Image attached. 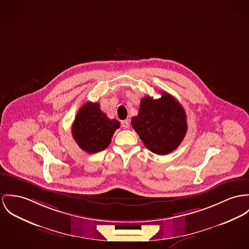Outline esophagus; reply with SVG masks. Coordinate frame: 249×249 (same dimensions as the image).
<instances>
[{
	"instance_id": "1",
	"label": "esophagus",
	"mask_w": 249,
	"mask_h": 249,
	"mask_svg": "<svg viewBox=\"0 0 249 249\" xmlns=\"http://www.w3.org/2000/svg\"><path fill=\"white\" fill-rule=\"evenodd\" d=\"M121 125H122V127H123V128L127 129V128H129V126H130V121H129L128 119L122 120V121H121Z\"/></svg>"
}]
</instances>
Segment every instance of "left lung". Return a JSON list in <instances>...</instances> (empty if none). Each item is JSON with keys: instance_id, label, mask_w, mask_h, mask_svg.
Masks as SVG:
<instances>
[{"instance_id": "1", "label": "left lung", "mask_w": 249, "mask_h": 249, "mask_svg": "<svg viewBox=\"0 0 249 249\" xmlns=\"http://www.w3.org/2000/svg\"><path fill=\"white\" fill-rule=\"evenodd\" d=\"M132 126L146 148L159 155L177 149L188 130L184 108L166 92L158 99L148 96L142 98Z\"/></svg>"}]
</instances>
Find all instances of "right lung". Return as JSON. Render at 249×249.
<instances>
[{
  "instance_id": "obj_1",
  "label": "right lung",
  "mask_w": 249,
  "mask_h": 249,
  "mask_svg": "<svg viewBox=\"0 0 249 249\" xmlns=\"http://www.w3.org/2000/svg\"><path fill=\"white\" fill-rule=\"evenodd\" d=\"M120 123L116 119H109L99 104L87 102L78 110L72 125V134L81 150L96 153L105 150Z\"/></svg>"
}]
</instances>
